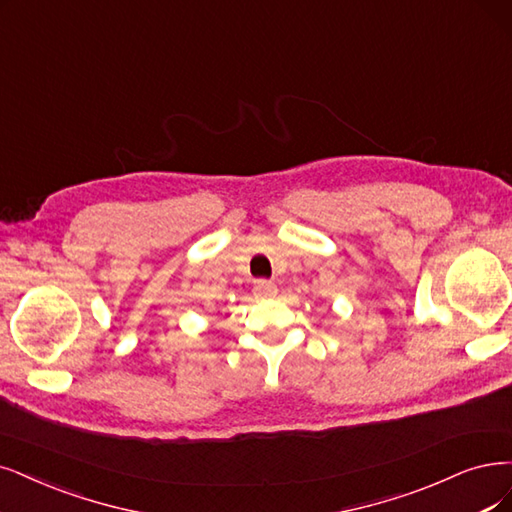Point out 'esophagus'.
Masks as SVG:
<instances>
[{
	"label": "esophagus",
	"mask_w": 512,
	"mask_h": 512,
	"mask_svg": "<svg viewBox=\"0 0 512 512\" xmlns=\"http://www.w3.org/2000/svg\"><path fill=\"white\" fill-rule=\"evenodd\" d=\"M257 291H259L261 295L270 297V295L276 293V285H274L272 280H257Z\"/></svg>",
	"instance_id": "esophagus-1"
}]
</instances>
